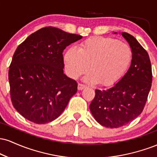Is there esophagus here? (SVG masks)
Wrapping results in <instances>:
<instances>
[{
    "mask_svg": "<svg viewBox=\"0 0 157 157\" xmlns=\"http://www.w3.org/2000/svg\"><path fill=\"white\" fill-rule=\"evenodd\" d=\"M85 88H86V86L83 84H81V83H79L78 86H77V89L79 90V91H82V89H84Z\"/></svg>",
    "mask_w": 157,
    "mask_h": 157,
    "instance_id": "esophagus-1",
    "label": "esophagus"
}]
</instances>
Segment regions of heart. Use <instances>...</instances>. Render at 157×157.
Returning a JSON list of instances; mask_svg holds the SVG:
<instances>
[{"label":"heart","mask_w":157,"mask_h":157,"mask_svg":"<svg viewBox=\"0 0 157 157\" xmlns=\"http://www.w3.org/2000/svg\"><path fill=\"white\" fill-rule=\"evenodd\" d=\"M131 60L132 52L128 45L102 37L88 39L80 44L78 50L68 48L63 57L68 77L78 78L89 68L91 71L84 77L85 82L101 83L102 86L117 82L128 68Z\"/></svg>","instance_id":"obj_1"}]
</instances>
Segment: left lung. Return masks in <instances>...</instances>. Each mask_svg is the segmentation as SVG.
<instances>
[{"mask_svg":"<svg viewBox=\"0 0 157 157\" xmlns=\"http://www.w3.org/2000/svg\"><path fill=\"white\" fill-rule=\"evenodd\" d=\"M120 34L132 52L130 67L113 87L102 91L95 90V97L89 105L96 121L111 128L127 125L142 113L152 82L147 52L132 35L126 32Z\"/></svg>","mask_w":157,"mask_h":157,"instance_id":"1","label":"left lung"}]
</instances>
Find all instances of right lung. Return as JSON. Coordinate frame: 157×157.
I'll use <instances>...</instances> for the list:
<instances>
[{
    "instance_id": "right-lung-1",
    "label": "right lung",
    "mask_w": 157,
    "mask_h": 157,
    "mask_svg": "<svg viewBox=\"0 0 157 157\" xmlns=\"http://www.w3.org/2000/svg\"><path fill=\"white\" fill-rule=\"evenodd\" d=\"M82 36L45 27L17 46L9 70L12 105L26 120L45 124L57 119L77 93V83L63 73V52Z\"/></svg>"
}]
</instances>
